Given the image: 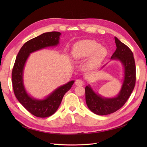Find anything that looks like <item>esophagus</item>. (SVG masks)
<instances>
[{
  "label": "esophagus",
  "instance_id": "esophagus-1",
  "mask_svg": "<svg viewBox=\"0 0 147 147\" xmlns=\"http://www.w3.org/2000/svg\"><path fill=\"white\" fill-rule=\"evenodd\" d=\"M75 85L76 86H83L84 85V82L82 80H76L75 82Z\"/></svg>",
  "mask_w": 147,
  "mask_h": 147
}]
</instances>
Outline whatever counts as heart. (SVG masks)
<instances>
[{"label":"heart","instance_id":"heart-1","mask_svg":"<svg viewBox=\"0 0 147 147\" xmlns=\"http://www.w3.org/2000/svg\"><path fill=\"white\" fill-rule=\"evenodd\" d=\"M107 54V50L94 40H85L77 42L74 45L72 55L76 61L88 58L86 66L90 69L98 67Z\"/></svg>","mask_w":147,"mask_h":147}]
</instances>
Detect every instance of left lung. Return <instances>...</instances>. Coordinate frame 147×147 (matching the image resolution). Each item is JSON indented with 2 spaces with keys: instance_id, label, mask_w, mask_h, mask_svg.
Here are the masks:
<instances>
[{
  "instance_id": "1",
  "label": "left lung",
  "mask_w": 147,
  "mask_h": 147,
  "mask_svg": "<svg viewBox=\"0 0 147 147\" xmlns=\"http://www.w3.org/2000/svg\"><path fill=\"white\" fill-rule=\"evenodd\" d=\"M114 38L117 48L111 59L119 61L124 72L123 84L119 92L113 97H105L96 93L90 85L85 87L87 106L92 112L100 115L113 113L123 107L131 94L135 85L136 67L133 52L117 37L115 36Z\"/></svg>"
}]
</instances>
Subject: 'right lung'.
I'll return each mask as SVG.
<instances>
[{
	"mask_svg": "<svg viewBox=\"0 0 147 147\" xmlns=\"http://www.w3.org/2000/svg\"><path fill=\"white\" fill-rule=\"evenodd\" d=\"M61 35L58 32L44 33L26 42L17 55L12 69V82L16 97L28 111L38 117H49L55 113L65 93L71 89L74 81L59 86L45 98H35L28 93L24 86V66L30 54L47 47L57 46Z\"/></svg>",
	"mask_w": 147,
	"mask_h": 147,
	"instance_id": "obj_1",
	"label": "right lung"
}]
</instances>
